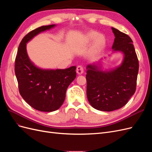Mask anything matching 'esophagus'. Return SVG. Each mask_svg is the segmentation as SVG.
<instances>
[{
    "mask_svg": "<svg viewBox=\"0 0 152 152\" xmlns=\"http://www.w3.org/2000/svg\"><path fill=\"white\" fill-rule=\"evenodd\" d=\"M77 73H78V74H82V73H83V72H84V68H83V67H82V66H81V65H79V66H77Z\"/></svg>",
    "mask_w": 152,
    "mask_h": 152,
    "instance_id": "obj_1",
    "label": "esophagus"
}]
</instances>
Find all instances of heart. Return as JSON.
<instances>
[{
    "label": "heart",
    "mask_w": 152,
    "mask_h": 152,
    "mask_svg": "<svg viewBox=\"0 0 152 152\" xmlns=\"http://www.w3.org/2000/svg\"><path fill=\"white\" fill-rule=\"evenodd\" d=\"M99 34L96 31H91L90 33L87 35L86 40L87 42H91L94 41L93 44V50L95 51H98L101 48H102L104 43L105 40L102 35H98Z\"/></svg>",
    "instance_id": "1"
}]
</instances>
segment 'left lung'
<instances>
[{
  "instance_id": "1",
  "label": "left lung",
  "mask_w": 152,
  "mask_h": 152,
  "mask_svg": "<svg viewBox=\"0 0 152 152\" xmlns=\"http://www.w3.org/2000/svg\"><path fill=\"white\" fill-rule=\"evenodd\" d=\"M115 35L112 49L124 54L122 65L102 72L93 65L87 66V97L94 108L111 112L123 107L136 89L139 61L130 37L112 27Z\"/></svg>"
}]
</instances>
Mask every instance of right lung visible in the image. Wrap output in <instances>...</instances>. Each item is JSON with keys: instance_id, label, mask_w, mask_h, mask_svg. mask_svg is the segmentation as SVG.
Masks as SVG:
<instances>
[{"instance_id": "add662e5", "label": "right lung", "mask_w": 152, "mask_h": 152, "mask_svg": "<svg viewBox=\"0 0 152 152\" xmlns=\"http://www.w3.org/2000/svg\"><path fill=\"white\" fill-rule=\"evenodd\" d=\"M54 26H42L27 34L21 41L15 59V71L21 96L32 108L45 112L60 108L68 87L77 75L75 66L64 70H42L36 67L28 56L26 44Z\"/></svg>"}]
</instances>
